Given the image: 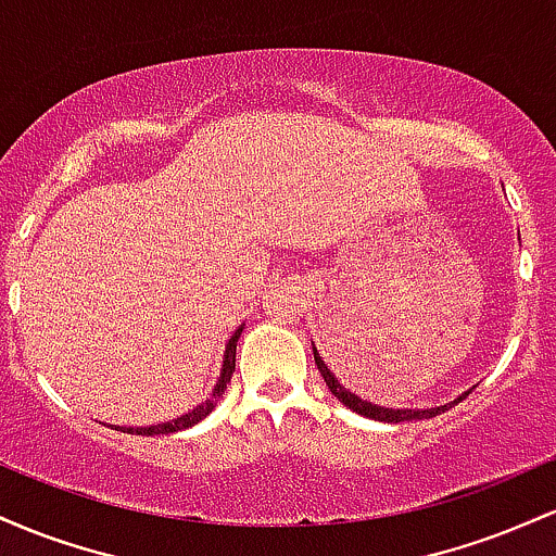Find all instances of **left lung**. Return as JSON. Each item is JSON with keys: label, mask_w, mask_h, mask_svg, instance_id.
I'll list each match as a JSON object with an SVG mask.
<instances>
[{"label": "left lung", "mask_w": 556, "mask_h": 556, "mask_svg": "<svg viewBox=\"0 0 556 556\" xmlns=\"http://www.w3.org/2000/svg\"><path fill=\"white\" fill-rule=\"evenodd\" d=\"M314 361H316V368H318V374L324 376V381H327V387H329V392L334 394L337 400L342 402L344 407H350V410H355V413H361V416H366V418H374V420H387V424H400V420H420V418H433V416H439V413H444L446 407H452L455 405V402H452V405H442V407H431V410H389V407H379V405H371V402H366V400H361V397H355L353 392H348V389H344L340 381L334 379V374L329 371L327 368V363L321 361V355L316 353V348H314ZM465 397V394H463ZM460 397V400H463ZM457 400V402H460Z\"/></svg>", "instance_id": "1"}]
</instances>
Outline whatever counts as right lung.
<instances>
[{
    "instance_id": "right-lung-1",
    "label": "right lung",
    "mask_w": 556,
    "mask_h": 556,
    "mask_svg": "<svg viewBox=\"0 0 556 556\" xmlns=\"http://www.w3.org/2000/svg\"><path fill=\"white\" fill-rule=\"evenodd\" d=\"M240 331L242 329H238L232 334V340H229V344H227V355H225V366H222V376H219V384H216V389H214V394H212V400H206L203 402V405H198L195 410H190V413H185L182 418H177V420H172V424H159V426H146V429H123V431H127V433H138V437H151V433H175V431H182V429H190V426H195L198 420H203L208 416V413L214 410V405H216V400L222 397V392H225L227 389V384H229V379H232V371H235V348H238V337H240Z\"/></svg>"
}]
</instances>
